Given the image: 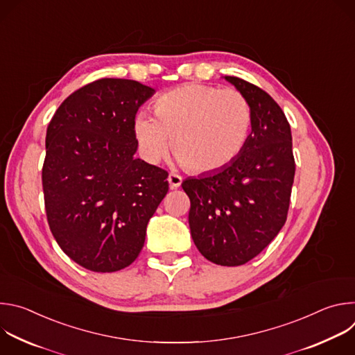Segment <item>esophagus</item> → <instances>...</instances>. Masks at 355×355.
Returning a JSON list of instances; mask_svg holds the SVG:
<instances>
[{
  "label": "esophagus",
  "instance_id": "obj_1",
  "mask_svg": "<svg viewBox=\"0 0 355 355\" xmlns=\"http://www.w3.org/2000/svg\"><path fill=\"white\" fill-rule=\"evenodd\" d=\"M181 182H182V178H181L178 174L171 173V174L168 175V184H170V188H171V189H177V188H180Z\"/></svg>",
  "mask_w": 355,
  "mask_h": 355
}]
</instances>
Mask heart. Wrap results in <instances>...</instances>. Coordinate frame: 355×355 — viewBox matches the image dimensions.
<instances>
[{
	"mask_svg": "<svg viewBox=\"0 0 355 355\" xmlns=\"http://www.w3.org/2000/svg\"><path fill=\"white\" fill-rule=\"evenodd\" d=\"M155 116L139 114L133 133L146 162L156 164L173 147L177 160L196 173H216L243 151L251 130V108L237 89L182 84L156 99Z\"/></svg>",
	"mask_w": 355,
	"mask_h": 355,
	"instance_id": "b5f03b06",
	"label": "heart"
}]
</instances>
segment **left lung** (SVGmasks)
<instances>
[{"mask_svg": "<svg viewBox=\"0 0 355 355\" xmlns=\"http://www.w3.org/2000/svg\"><path fill=\"white\" fill-rule=\"evenodd\" d=\"M251 108V133L226 168L187 178L189 229L199 252L225 267L243 266L274 240L286 220L295 177L291 126L261 88L225 76Z\"/></svg>", "mask_w": 355, "mask_h": 355, "instance_id": "8db88e82", "label": "left lung"}]
</instances>
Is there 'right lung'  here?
I'll use <instances>...</instances> for the list:
<instances>
[{"instance_id":"add662e5","label":"right lung","mask_w":355,"mask_h":355,"mask_svg":"<svg viewBox=\"0 0 355 355\" xmlns=\"http://www.w3.org/2000/svg\"><path fill=\"white\" fill-rule=\"evenodd\" d=\"M155 92L135 80H98L67 96L47 126V222L60 248L89 271L115 272L137 259L168 191L167 171L135 157L133 122Z\"/></svg>"}]
</instances>
